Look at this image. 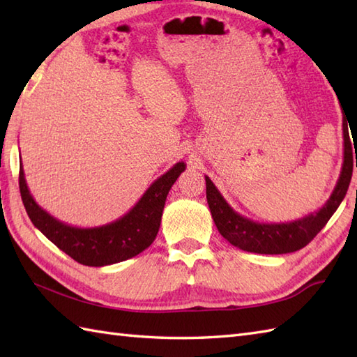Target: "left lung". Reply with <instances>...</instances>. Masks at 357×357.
<instances>
[{
  "instance_id": "8db88e82",
  "label": "left lung",
  "mask_w": 357,
  "mask_h": 357,
  "mask_svg": "<svg viewBox=\"0 0 357 357\" xmlns=\"http://www.w3.org/2000/svg\"><path fill=\"white\" fill-rule=\"evenodd\" d=\"M344 162L340 170L339 179L335 190L330 195L328 201L324 204L314 213H310L291 222L280 224H261L252 219L239 215L234 211L224 196L219 193L216 185L211 179L206 176L207 185V202L211 211V218L218 227L219 233L230 242L231 245L238 247L244 252L259 253V255H284L293 253L304 248L317 233H319L325 224L330 221L333 213L337 210L340 202L344 201L348 185H350L354 161L351 139L348 135L347 119L344 118ZM354 146V142H353Z\"/></svg>"
}]
</instances>
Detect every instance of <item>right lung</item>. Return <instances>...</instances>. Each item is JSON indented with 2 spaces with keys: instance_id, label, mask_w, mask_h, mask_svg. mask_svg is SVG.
Returning a JSON list of instances; mask_svg holds the SVG:
<instances>
[{
  "instance_id": "1",
  "label": "right lung",
  "mask_w": 357,
  "mask_h": 357,
  "mask_svg": "<svg viewBox=\"0 0 357 357\" xmlns=\"http://www.w3.org/2000/svg\"><path fill=\"white\" fill-rule=\"evenodd\" d=\"M184 170L185 164L176 162L147 188L124 216L90 229L66 224L38 206L29 192L22 164L20 165V192L30 221L45 238L77 262L89 267H104L130 259L151 245L161 225L167 195Z\"/></svg>"
}]
</instances>
